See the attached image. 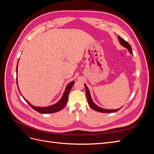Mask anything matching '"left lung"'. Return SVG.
<instances>
[{
	"label": "left lung",
	"instance_id": "8db88e82",
	"mask_svg": "<svg viewBox=\"0 0 154 154\" xmlns=\"http://www.w3.org/2000/svg\"><path fill=\"white\" fill-rule=\"evenodd\" d=\"M118 40L119 41V43L120 44L122 45V46H123L124 48H127L129 53L132 54V48L130 45L127 42H126L125 40H123V38H121L119 36H118ZM85 85V90H86V95H87V98L88 100V103L89 106L91 107V108L97 112H103V113H112V112H117L122 107H121L120 109H103V108H101V107L97 106V105H96L94 101H92V97L91 96V93H90V91L88 90V88L87 87V86L86 85V84Z\"/></svg>",
	"mask_w": 154,
	"mask_h": 154
}]
</instances>
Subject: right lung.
Instances as JSON below:
<instances>
[{
	"instance_id": "add662e5",
	"label": "right lung",
	"mask_w": 154,
	"mask_h": 154,
	"mask_svg": "<svg viewBox=\"0 0 154 154\" xmlns=\"http://www.w3.org/2000/svg\"><path fill=\"white\" fill-rule=\"evenodd\" d=\"M17 67H18V63H17ZM74 83H75V82L72 81L71 82H70L69 84L66 86V89H65V91L63 92L62 97H61V99H60L57 102V103H56L55 104L52 105L48 106H44V107H42V106H34V105H31L28 101H27L26 98H24V97L22 96V94H21L20 92L19 88H18V87L17 77V87H18V91H19L20 94L23 97V98L24 99V100L32 107V109H33L34 110H35L36 111L38 112L41 113V114L54 113V112H58L60 110H61L63 108V107L66 105V104L67 103L69 92H70V91H71L72 86L74 85Z\"/></svg>"
}]
</instances>
